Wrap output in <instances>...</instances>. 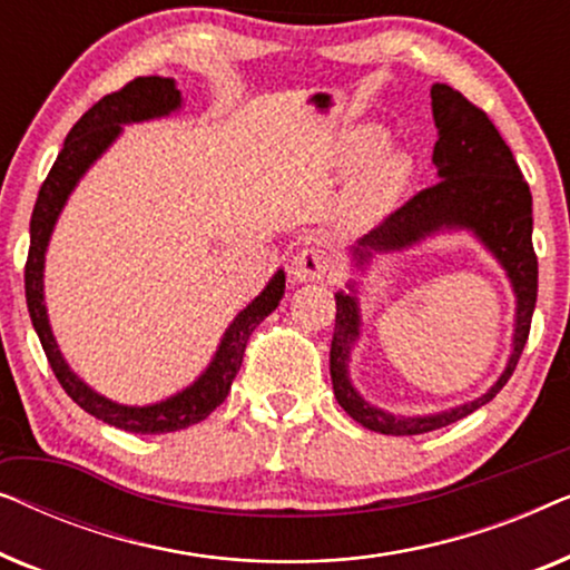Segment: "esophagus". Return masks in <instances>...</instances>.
I'll return each mask as SVG.
<instances>
[{"label": "esophagus", "instance_id": "34e87169", "mask_svg": "<svg viewBox=\"0 0 570 570\" xmlns=\"http://www.w3.org/2000/svg\"><path fill=\"white\" fill-rule=\"evenodd\" d=\"M332 267V256L324 252V248L306 246L301 252H295L291 259V275L298 279V283H314V279H322Z\"/></svg>", "mask_w": 570, "mask_h": 570}]
</instances>
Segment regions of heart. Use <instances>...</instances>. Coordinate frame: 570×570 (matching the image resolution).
I'll use <instances>...</instances> for the list:
<instances>
[{"instance_id":"heart-1","label":"heart","mask_w":570,"mask_h":570,"mask_svg":"<svg viewBox=\"0 0 570 570\" xmlns=\"http://www.w3.org/2000/svg\"><path fill=\"white\" fill-rule=\"evenodd\" d=\"M386 135L376 127H357L342 139V163L362 166L361 174L347 189V207L355 215H381L400 199L410 181V158L400 150H384Z\"/></svg>"}]
</instances>
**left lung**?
I'll return each instance as SVG.
<instances>
[{
	"mask_svg": "<svg viewBox=\"0 0 570 570\" xmlns=\"http://www.w3.org/2000/svg\"><path fill=\"white\" fill-rule=\"evenodd\" d=\"M433 119L439 139L433 147V163L439 181L417 191L368 236L353 246V259L363 267L373 254L400 252L431 233L443 228H466L478 236L490 254L501 262L517 293V324H513V353L501 379L488 394L462 407L425 417H396L392 412L371 407L350 384V347L361 334L357 298L337 293V316L330 350V373L340 407L355 423L384 435H420L435 428L451 425L488 404L505 386L517 368L521 350L529 340V326L537 303V254L532 246V191L513 160L511 147L488 114L470 104L462 92L435 82L431 88ZM355 291V285H350Z\"/></svg>",
	"mask_w": 570,
	"mask_h": 570,
	"instance_id": "left-lung-1",
	"label": "left lung"
}]
</instances>
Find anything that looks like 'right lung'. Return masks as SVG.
I'll return each mask as SVG.
<instances>
[{"label":"right lung","instance_id":"right-lung-1","mask_svg":"<svg viewBox=\"0 0 570 570\" xmlns=\"http://www.w3.org/2000/svg\"><path fill=\"white\" fill-rule=\"evenodd\" d=\"M181 106V92L176 90V82L170 77H137L124 85L121 90L108 92L98 100L90 111L82 114V119L69 129L67 142L53 160V166L46 176V181L38 191L33 217H30V248L26 262V301L28 314L33 322V330L41 340L43 353L49 357L53 376L61 389L72 396V402L80 404L92 417L104 423L121 428L129 433H174L194 423H202L209 412L220 407L225 396L230 392L233 379L244 363V353L256 326L277 308L279 298L285 295V272L279 269L262 295L248 303L240 314L233 318V324L225 332V337L217 347L213 363L207 371L194 381L189 389L170 396L166 402L147 404V407H127L116 404L106 396L92 392L82 379H77L69 365L61 357L57 340H53L49 316H46L43 303V262L46 246H49L51 230L57 225V217L65 207V202L80 181L85 170L96 163L106 147L119 137L121 124L155 119V116H168Z\"/></svg>","mask_w":570,"mask_h":570}]
</instances>
